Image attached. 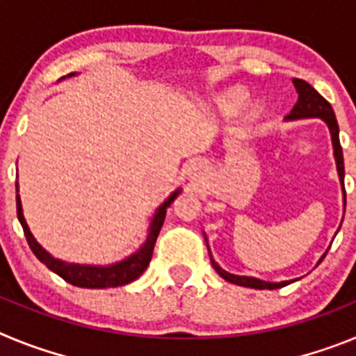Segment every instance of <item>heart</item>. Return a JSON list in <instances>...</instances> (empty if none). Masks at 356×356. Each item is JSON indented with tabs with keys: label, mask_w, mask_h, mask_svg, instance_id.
Segmentation results:
<instances>
[{
	"label": "heart",
	"mask_w": 356,
	"mask_h": 356,
	"mask_svg": "<svg viewBox=\"0 0 356 356\" xmlns=\"http://www.w3.org/2000/svg\"><path fill=\"white\" fill-rule=\"evenodd\" d=\"M244 103V94L242 92H232L221 99V106L225 110H235Z\"/></svg>",
	"instance_id": "1"
}]
</instances>
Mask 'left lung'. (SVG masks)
I'll list each match as a JSON object with an SVG mask.
<instances>
[{"label":"left lung","instance_id":"obj_1","mask_svg":"<svg viewBox=\"0 0 356 356\" xmlns=\"http://www.w3.org/2000/svg\"><path fill=\"white\" fill-rule=\"evenodd\" d=\"M294 85L296 90L300 94L298 97V103L294 105V108L291 110V114L287 115V119H303V118H321L325 119L326 124L330 128V134H332V143H333V153H335V160H337V171H339V178H341L342 184V191H344V205H346V188H344V159H342V147H341V140H339V124L337 119H335V114H333V108L328 102H326L325 97L321 96L316 89H314L312 85L307 83L305 80H300V78H294ZM209 248V246H207ZM210 253V250H209ZM323 260V259H321ZM210 262H212L213 269L217 271V275L225 278L226 282H232L235 285H242V287H251V289H278V287H285L291 282H280V284H271V282H264V280L259 278H250V276H238V275H232V273L225 271L219 267V264L212 259V254H210Z\"/></svg>","mask_w":356,"mask_h":356}]
</instances>
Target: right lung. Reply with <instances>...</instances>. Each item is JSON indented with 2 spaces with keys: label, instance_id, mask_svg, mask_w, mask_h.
<instances>
[{
  "label": "right lung",
  "instance_id": "1",
  "mask_svg": "<svg viewBox=\"0 0 356 356\" xmlns=\"http://www.w3.org/2000/svg\"><path fill=\"white\" fill-rule=\"evenodd\" d=\"M72 76V74H69ZM180 194V191L171 194L165 203L156 210L153 221L149 226V235H147V241L144 242L143 248H140L137 253H134L131 257L124 259L122 262L112 264L108 267H94V266H78V264H65L62 260L53 259L51 254L46 250L40 248L39 242L33 238V235L30 234L28 229L26 221H24L23 209H21V200H19V194L15 196V203H17V219L23 226L24 237L28 241V246L33 251L37 259L44 264V266L51 269L53 273L64 278L67 284L76 285V287H85V289H106V287H121V285H127L134 280L139 278L146 267L149 266V260L153 257V248H155L156 237H159L160 229H162L163 219H165V212H168L169 205H171L175 197Z\"/></svg>",
  "mask_w": 356,
  "mask_h": 356
}]
</instances>
